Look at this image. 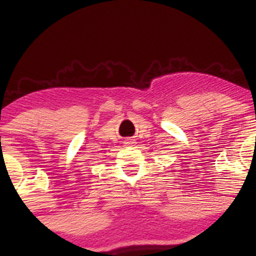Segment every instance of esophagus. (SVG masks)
Masks as SVG:
<instances>
[{
    "label": "esophagus",
    "mask_w": 256,
    "mask_h": 256,
    "mask_svg": "<svg viewBox=\"0 0 256 256\" xmlns=\"http://www.w3.org/2000/svg\"><path fill=\"white\" fill-rule=\"evenodd\" d=\"M128 143H130V142H128Z\"/></svg>",
    "instance_id": "obj_1"
}]
</instances>
